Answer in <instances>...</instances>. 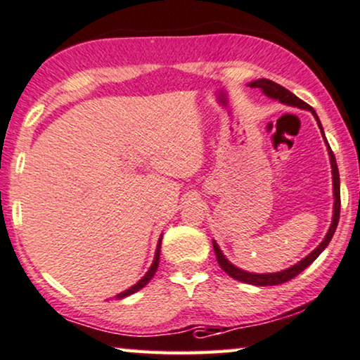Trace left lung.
Wrapping results in <instances>:
<instances>
[{"label": "left lung", "instance_id": "left-lung-1", "mask_svg": "<svg viewBox=\"0 0 360 360\" xmlns=\"http://www.w3.org/2000/svg\"><path fill=\"white\" fill-rule=\"evenodd\" d=\"M252 89H260L263 90V94L268 95V97L271 98H276L280 100L281 103H286V105H293V107H298V108H304V110H309V112H313V115L318 120L319 123V118L316 112L313 110V107H309L308 103L303 102V100L296 97L295 94H291L290 90H286L285 87H281L280 84L273 82V80H268V79H260V80H255V82L248 84ZM321 127V123H319ZM321 131H323V127H321ZM324 135V131H323ZM328 143V141H326ZM328 151H329V158H330V167H333V186H334V215H333V224H330V227L328 230V233H326L324 240L319 243L318 247L314 248L313 252L309 253L308 257L303 258L300 263H296L291 268H286L283 271H278V273H265V275H258V273H248V271H243L240 268L233 266L232 263H230L227 258L222 255V252H220V248L217 247V243H214V252H215V257H217V262L222 270L227 273L229 276L236 278V280L242 281V283H248V285H257V286H273V285H281V283H286V281L293 280L296 275H300L301 271L304 270V268H308L311 263H313L316 258L321 255V252L324 250L326 247L329 245L330 238H333L334 232H336L338 229V222H339V214H341V191H339V169H338V162H336V158H334V153L330 150L329 145H328Z\"/></svg>", "mask_w": 360, "mask_h": 360}]
</instances>
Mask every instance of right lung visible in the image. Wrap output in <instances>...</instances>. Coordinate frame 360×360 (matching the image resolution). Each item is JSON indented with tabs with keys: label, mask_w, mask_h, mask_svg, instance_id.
I'll list each match as a JSON object with an SVG mask.
<instances>
[{
	"label": "right lung",
	"mask_w": 360,
	"mask_h": 360,
	"mask_svg": "<svg viewBox=\"0 0 360 360\" xmlns=\"http://www.w3.org/2000/svg\"><path fill=\"white\" fill-rule=\"evenodd\" d=\"M160 252H161V238H160V243H158V248H156V255H155V260H153V265H151L150 270H148L146 275L143 276L141 280L138 281V283H136L135 286H131L130 290H127V291H123V293L117 295V300L127 298V296H130V295H133V293H136L138 290H141L143 286H146L148 283H150V280H151L153 276H155V273H156V270H158V265H160Z\"/></svg>",
	"instance_id": "1"
}]
</instances>
